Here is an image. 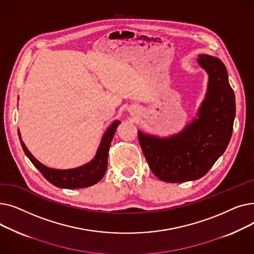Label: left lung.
Segmentation results:
<instances>
[{
    "label": "left lung",
    "instance_id": "obj_1",
    "mask_svg": "<svg viewBox=\"0 0 254 254\" xmlns=\"http://www.w3.org/2000/svg\"><path fill=\"white\" fill-rule=\"evenodd\" d=\"M197 63L209 76L197 117L168 138L138 130L146 161L153 174L165 182L180 183L205 176L225 151L233 134L236 101L225 65L208 55L198 56Z\"/></svg>",
    "mask_w": 254,
    "mask_h": 254
}]
</instances>
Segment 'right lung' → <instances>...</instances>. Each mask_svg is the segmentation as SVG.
Instances as JSON below:
<instances>
[{
	"label": "right lung",
	"instance_id": "1",
	"mask_svg": "<svg viewBox=\"0 0 254 254\" xmlns=\"http://www.w3.org/2000/svg\"><path fill=\"white\" fill-rule=\"evenodd\" d=\"M120 124L119 120H115L112 125L105 131V134L101 140L100 146L97 150L95 157L89 163L69 170H58L51 169L43 164L40 163L38 159L29 151L21 140L20 132L18 129V136L20 140V144L25 155L30 158L33 165L41 172L46 180H48L51 184L61 189L66 190H75V189H84L98 183L103 176L105 175L107 165H108V152L110 148V144L115 134V130Z\"/></svg>",
	"mask_w": 254,
	"mask_h": 254
}]
</instances>
